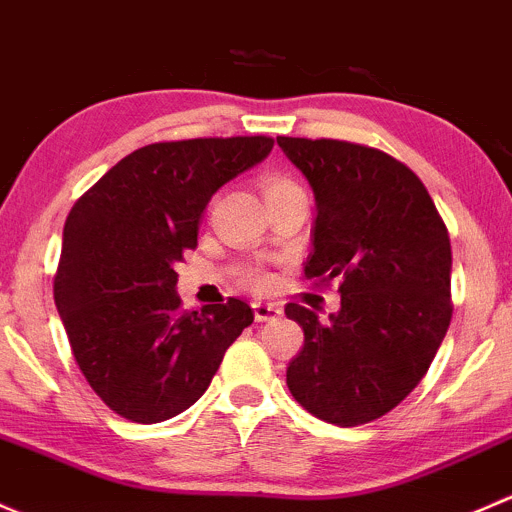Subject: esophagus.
Returning a JSON list of instances; mask_svg holds the SVG:
<instances>
[{
    "label": "esophagus",
    "mask_w": 512,
    "mask_h": 512,
    "mask_svg": "<svg viewBox=\"0 0 512 512\" xmlns=\"http://www.w3.org/2000/svg\"><path fill=\"white\" fill-rule=\"evenodd\" d=\"M254 318L256 323H266V320H276L281 318L283 308L278 303H271V300H254Z\"/></svg>",
    "instance_id": "obj_1"
}]
</instances>
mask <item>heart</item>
<instances>
[{
    "label": "heart",
    "instance_id": "b5f03b06",
    "mask_svg": "<svg viewBox=\"0 0 512 512\" xmlns=\"http://www.w3.org/2000/svg\"><path fill=\"white\" fill-rule=\"evenodd\" d=\"M283 187H293V184L288 182L286 177H268L266 182H263V189H266V194L278 192V189H283ZM251 281H254L256 286H261V283H266V276H261V273H254V276H251Z\"/></svg>",
    "mask_w": 512,
    "mask_h": 512
}]
</instances>
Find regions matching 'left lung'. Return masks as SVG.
Returning a JSON list of instances; mask_svg holds the SVG:
<instances>
[{
  "mask_svg": "<svg viewBox=\"0 0 512 512\" xmlns=\"http://www.w3.org/2000/svg\"><path fill=\"white\" fill-rule=\"evenodd\" d=\"M303 172L318 217L305 276L340 278V310L286 305L303 328L288 389L310 414L357 426L421 382L451 323V241L421 179L374 147L276 138Z\"/></svg>",
  "mask_w": 512,
  "mask_h": 512,
  "instance_id": "1",
  "label": "left lung"
}]
</instances>
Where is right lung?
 I'll list each match as a JSON object with an SVG mask.
<instances>
[{
    "label": "right lung",
    "mask_w": 512,
    "mask_h": 512,
    "mask_svg": "<svg viewBox=\"0 0 512 512\" xmlns=\"http://www.w3.org/2000/svg\"><path fill=\"white\" fill-rule=\"evenodd\" d=\"M273 140L155 142L110 167L63 226L54 300L93 392L138 424L192 407L254 310L239 298L179 308L177 261L197 246L209 199L266 160Z\"/></svg>",
    "instance_id": "1"
}]
</instances>
